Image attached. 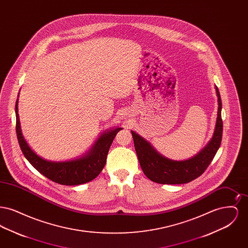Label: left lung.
<instances>
[{"label":"left lung","instance_id":"obj_1","mask_svg":"<svg viewBox=\"0 0 248 248\" xmlns=\"http://www.w3.org/2000/svg\"><path fill=\"white\" fill-rule=\"evenodd\" d=\"M217 116L212 139L202 150L187 160H172L160 154L141 136L131 130L135 149L143 173L152 181L159 184H184L200 177L212 162L220 147L223 124L221 119V98L217 86Z\"/></svg>","mask_w":248,"mask_h":248}]
</instances>
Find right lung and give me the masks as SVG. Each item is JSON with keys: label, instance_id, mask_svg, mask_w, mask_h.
<instances>
[{"label": "right lung", "instance_id": "1", "mask_svg": "<svg viewBox=\"0 0 248 248\" xmlns=\"http://www.w3.org/2000/svg\"><path fill=\"white\" fill-rule=\"evenodd\" d=\"M19 95V94H18ZM18 98L16 103V136L20 149L26 159L45 177L61 185L74 186L89 182L97 177L106 165L107 155L109 147L122 127L104 131L94 145L82 156L68 160L55 162L44 159L33 152L24 139L18 115Z\"/></svg>", "mask_w": 248, "mask_h": 248}]
</instances>
